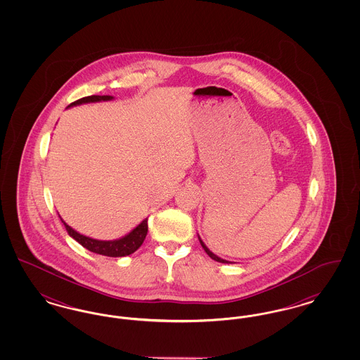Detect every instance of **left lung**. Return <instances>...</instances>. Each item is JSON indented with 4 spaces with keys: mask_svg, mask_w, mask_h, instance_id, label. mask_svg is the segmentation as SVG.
<instances>
[{
    "mask_svg": "<svg viewBox=\"0 0 360 360\" xmlns=\"http://www.w3.org/2000/svg\"><path fill=\"white\" fill-rule=\"evenodd\" d=\"M200 243H201V245H202V248H204V250H205L206 254H207V255H209V257H212V259H213V260H216V262H220V263H228V260H224V259H221V257H216V255H214V254H213V252H212V251H209V250H207V247H206L205 244H204V243H202V240L200 239Z\"/></svg>",
    "mask_w": 360,
    "mask_h": 360,
    "instance_id": "8db88e82",
    "label": "left lung"
}]
</instances>
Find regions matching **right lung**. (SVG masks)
Wrapping results in <instances>:
<instances>
[{
	"label": "right lung",
	"instance_id": "1",
	"mask_svg": "<svg viewBox=\"0 0 360 360\" xmlns=\"http://www.w3.org/2000/svg\"><path fill=\"white\" fill-rule=\"evenodd\" d=\"M112 98H113L112 96H89V97H84V98H79V100L70 103V106L79 105V103H96V101H108V100H112ZM63 224H65V226H66V229H68V232H69V235L72 239L77 240L81 245L85 247L86 250L91 251L94 254L105 255V257H127V255L134 254L137 248L143 244V241L147 236V232H148V224H147V219H146L143 223L137 225L136 228L129 235H127L121 239L115 240V241H101V240L86 238L84 235L75 232L65 221H63Z\"/></svg>",
	"mask_w": 360,
	"mask_h": 360
}]
</instances>
